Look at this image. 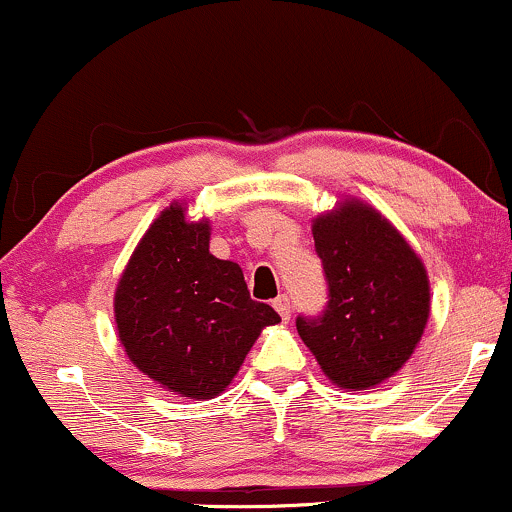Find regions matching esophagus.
<instances>
[{
	"label": "esophagus",
	"instance_id": "esophagus-1",
	"mask_svg": "<svg viewBox=\"0 0 512 512\" xmlns=\"http://www.w3.org/2000/svg\"><path fill=\"white\" fill-rule=\"evenodd\" d=\"M274 310L276 313L281 315V320H289L291 317V303H289V296H279V298H274Z\"/></svg>",
	"mask_w": 512,
	"mask_h": 512
}]
</instances>
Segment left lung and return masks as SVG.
<instances>
[{"label":"left lung","instance_id":"obj_1","mask_svg":"<svg viewBox=\"0 0 512 512\" xmlns=\"http://www.w3.org/2000/svg\"><path fill=\"white\" fill-rule=\"evenodd\" d=\"M330 301L296 330L327 380L370 390L409 361L431 313V284L407 238L363 199L346 197L313 219Z\"/></svg>","mask_w":512,"mask_h":512}]
</instances>
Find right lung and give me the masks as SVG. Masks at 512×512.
<instances>
[{
  "mask_svg": "<svg viewBox=\"0 0 512 512\" xmlns=\"http://www.w3.org/2000/svg\"><path fill=\"white\" fill-rule=\"evenodd\" d=\"M209 219L173 202L146 228L115 289V325L129 361L187 399L221 395L264 327L281 317L252 301L243 269L209 252Z\"/></svg>",
  "mask_w": 512,
  "mask_h": 512,
  "instance_id": "obj_1",
  "label": "right lung"
}]
</instances>
